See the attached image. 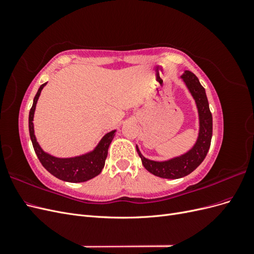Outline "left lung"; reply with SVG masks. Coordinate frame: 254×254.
<instances>
[{
	"label": "left lung",
	"instance_id": "1",
	"mask_svg": "<svg viewBox=\"0 0 254 254\" xmlns=\"http://www.w3.org/2000/svg\"><path fill=\"white\" fill-rule=\"evenodd\" d=\"M191 96L195 99L199 115V133L195 145L188 152L166 161H152L143 157L136 146V151L142 160L144 167L152 175L165 179H179L190 175L202 163L210 149L213 120L207 102L205 90L199 82L194 73L186 71L181 76Z\"/></svg>",
	"mask_w": 254,
	"mask_h": 254
}]
</instances>
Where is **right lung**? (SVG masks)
<instances>
[{"instance_id": "1", "label": "right lung", "mask_w": 254, "mask_h": 254, "mask_svg": "<svg viewBox=\"0 0 254 254\" xmlns=\"http://www.w3.org/2000/svg\"><path fill=\"white\" fill-rule=\"evenodd\" d=\"M45 84H47V82L41 84L39 90H38L28 117L30 140H32L38 159H39L45 170L60 180L77 183L94 178V177L101 174L105 166V161L107 155H108L109 145L111 144L117 130H112V131L105 134L96 147L92 151L86 153V155L74 158H56L43 151L36 140L33 121L38 98H39L41 90L44 88Z\"/></svg>"}]
</instances>
